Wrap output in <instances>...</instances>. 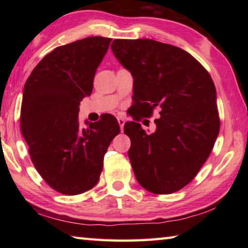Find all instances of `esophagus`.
<instances>
[{
  "instance_id": "obj_1",
  "label": "esophagus",
  "mask_w": 248,
  "mask_h": 248,
  "mask_svg": "<svg viewBox=\"0 0 248 248\" xmlns=\"http://www.w3.org/2000/svg\"><path fill=\"white\" fill-rule=\"evenodd\" d=\"M118 123H119V125H120V130L123 131L124 125V123H125V119L124 118V117H118Z\"/></svg>"
}]
</instances>
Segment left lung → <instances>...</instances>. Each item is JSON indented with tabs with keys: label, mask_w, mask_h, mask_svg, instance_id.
Here are the masks:
<instances>
[{
	"label": "left lung",
	"mask_w": 248,
	"mask_h": 248,
	"mask_svg": "<svg viewBox=\"0 0 248 248\" xmlns=\"http://www.w3.org/2000/svg\"><path fill=\"white\" fill-rule=\"evenodd\" d=\"M111 50L133 77V106L144 117L159 110L148 133L127 121L129 158L142 187L156 195L178 191L196 177L220 131L211 77L185 50L152 39H116Z\"/></svg>",
	"instance_id": "obj_1"
}]
</instances>
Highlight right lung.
<instances>
[{
    "instance_id": "1",
    "label": "right lung",
    "mask_w": 248,
    "mask_h": 248,
    "mask_svg": "<svg viewBox=\"0 0 248 248\" xmlns=\"http://www.w3.org/2000/svg\"><path fill=\"white\" fill-rule=\"evenodd\" d=\"M111 38L87 37L52 50L24 86L20 130L31 162L50 187L83 194L97 184L104 156L119 124L106 114L86 128L78 124L79 103L93 91L94 77Z\"/></svg>"
}]
</instances>
